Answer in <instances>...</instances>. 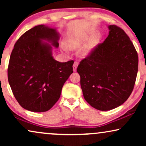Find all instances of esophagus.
<instances>
[{
  "label": "esophagus",
  "mask_w": 146,
  "mask_h": 146,
  "mask_svg": "<svg viewBox=\"0 0 146 146\" xmlns=\"http://www.w3.org/2000/svg\"><path fill=\"white\" fill-rule=\"evenodd\" d=\"M78 66V62H74V65H73V70L74 72L76 71Z\"/></svg>",
  "instance_id": "34e87169"
}]
</instances>
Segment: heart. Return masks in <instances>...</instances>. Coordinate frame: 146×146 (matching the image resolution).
Returning <instances> with one entry per match:
<instances>
[{"instance_id":"obj_1","label":"heart","mask_w":146,"mask_h":146,"mask_svg":"<svg viewBox=\"0 0 146 146\" xmlns=\"http://www.w3.org/2000/svg\"><path fill=\"white\" fill-rule=\"evenodd\" d=\"M84 44V38L80 36L76 35H71L67 37L66 45L64 44H62V48L64 51L68 52L70 48H80ZM95 48L93 43H89L82 48L80 51V55L82 57H87L92 52Z\"/></svg>"}]
</instances>
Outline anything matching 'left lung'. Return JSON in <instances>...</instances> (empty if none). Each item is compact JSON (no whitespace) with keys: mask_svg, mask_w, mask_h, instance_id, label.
<instances>
[{"mask_svg":"<svg viewBox=\"0 0 146 146\" xmlns=\"http://www.w3.org/2000/svg\"><path fill=\"white\" fill-rule=\"evenodd\" d=\"M109 35L77 68L86 101L101 111L114 109L125 102L134 86L138 56L124 31L109 25Z\"/></svg>","mask_w":146,"mask_h":146,"instance_id":"obj_1","label":"left lung"}]
</instances>
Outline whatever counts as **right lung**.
<instances>
[{
	"instance_id": "obj_1",
	"label": "right lung",
	"mask_w": 146,
	"mask_h": 146,
	"mask_svg": "<svg viewBox=\"0 0 146 146\" xmlns=\"http://www.w3.org/2000/svg\"><path fill=\"white\" fill-rule=\"evenodd\" d=\"M59 39L56 28L40 25L24 33L15 43L8 79L15 98L25 110H49L73 72V60L60 62L54 58L52 46L58 48Z\"/></svg>"
}]
</instances>
